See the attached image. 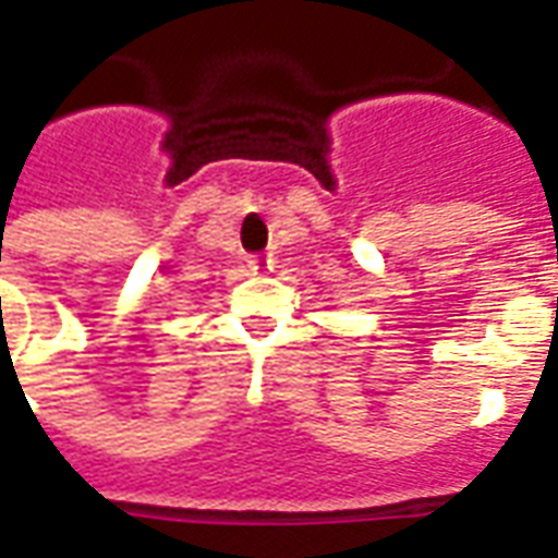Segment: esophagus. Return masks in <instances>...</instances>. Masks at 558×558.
Returning a JSON list of instances; mask_svg holds the SVG:
<instances>
[{
  "instance_id": "esophagus-1",
  "label": "esophagus",
  "mask_w": 558,
  "mask_h": 558,
  "mask_svg": "<svg viewBox=\"0 0 558 558\" xmlns=\"http://www.w3.org/2000/svg\"><path fill=\"white\" fill-rule=\"evenodd\" d=\"M247 263H251V268H254V271H263V268H271V259H247Z\"/></svg>"
}]
</instances>
